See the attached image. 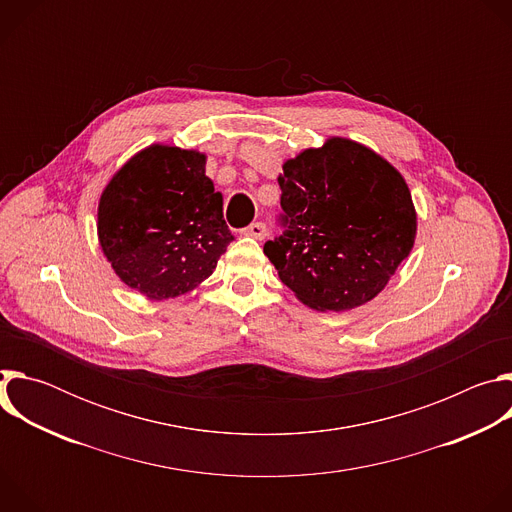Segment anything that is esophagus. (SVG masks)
Instances as JSON below:
<instances>
[{
	"label": "esophagus",
	"instance_id": "esophagus-1",
	"mask_svg": "<svg viewBox=\"0 0 512 512\" xmlns=\"http://www.w3.org/2000/svg\"><path fill=\"white\" fill-rule=\"evenodd\" d=\"M243 235H245V237H253V239L261 241V239H265L267 229H265V225H263V223H251L247 229H243Z\"/></svg>",
	"mask_w": 512,
	"mask_h": 512
}]
</instances>
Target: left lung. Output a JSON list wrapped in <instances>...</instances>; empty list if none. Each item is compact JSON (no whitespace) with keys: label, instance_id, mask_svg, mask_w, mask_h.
Here are the masks:
<instances>
[{"label":"left lung","instance_id":"1","mask_svg":"<svg viewBox=\"0 0 512 512\" xmlns=\"http://www.w3.org/2000/svg\"><path fill=\"white\" fill-rule=\"evenodd\" d=\"M281 237L263 253L296 298L318 312H346L377 298L417 235L401 172L367 145L328 137L283 164Z\"/></svg>","mask_w":512,"mask_h":512}]
</instances>
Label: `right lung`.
Returning <instances> with one entry per match:
<instances>
[{"label": "right lung", "instance_id": "obj_1", "mask_svg": "<svg viewBox=\"0 0 512 512\" xmlns=\"http://www.w3.org/2000/svg\"><path fill=\"white\" fill-rule=\"evenodd\" d=\"M97 235L117 277L154 302L196 289L233 241L206 154L164 143L113 174L99 200Z\"/></svg>", "mask_w": 512, "mask_h": 512}]
</instances>
